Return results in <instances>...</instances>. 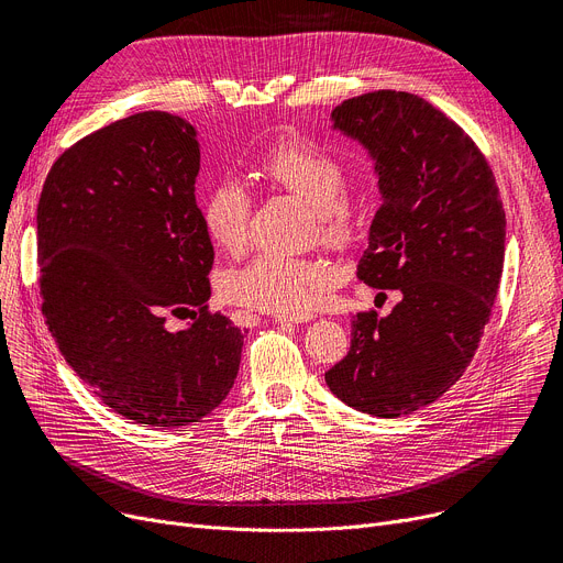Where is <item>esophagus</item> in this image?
<instances>
[{
    "mask_svg": "<svg viewBox=\"0 0 563 563\" xmlns=\"http://www.w3.org/2000/svg\"><path fill=\"white\" fill-rule=\"evenodd\" d=\"M276 323L280 327H294V323H306L312 319V314H276Z\"/></svg>",
    "mask_w": 563,
    "mask_h": 563,
    "instance_id": "1",
    "label": "esophagus"
}]
</instances>
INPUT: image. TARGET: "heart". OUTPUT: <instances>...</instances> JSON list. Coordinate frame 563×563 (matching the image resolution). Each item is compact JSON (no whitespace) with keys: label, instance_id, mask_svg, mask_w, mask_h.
<instances>
[{"label":"heart","instance_id":"obj_1","mask_svg":"<svg viewBox=\"0 0 563 563\" xmlns=\"http://www.w3.org/2000/svg\"><path fill=\"white\" fill-rule=\"evenodd\" d=\"M262 170L285 191L303 198L317 212L321 234L344 242L356 230V214L346 200L351 168L342 155L310 141H283L266 153ZM253 198L240 175L225 173L207 189L200 214L210 240L225 249H242L249 236ZM335 280L327 262L260 253L221 278V294L236 306L274 314L310 310Z\"/></svg>","mask_w":563,"mask_h":563}]
</instances>
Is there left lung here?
Segmentation results:
<instances>
[{
    "label": "left lung",
    "instance_id": "8db88e82",
    "mask_svg": "<svg viewBox=\"0 0 563 563\" xmlns=\"http://www.w3.org/2000/svg\"><path fill=\"white\" fill-rule=\"evenodd\" d=\"M376 162L380 207L356 276L399 289L388 317L361 310L331 393L376 418L410 416L467 369L499 289L507 219L493 168L424 98L374 91L333 109Z\"/></svg>",
    "mask_w": 563,
    "mask_h": 563
}]
</instances>
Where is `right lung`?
<instances>
[{
	"mask_svg": "<svg viewBox=\"0 0 563 563\" xmlns=\"http://www.w3.org/2000/svg\"><path fill=\"white\" fill-rule=\"evenodd\" d=\"M200 143L168 111L79 139L38 200L41 310L77 376L118 416L185 427L240 372L244 333L212 312L214 249L196 205ZM192 314L183 332L165 314Z\"/></svg>",
	"mask_w": 563,
	"mask_h": 563,
	"instance_id": "1",
	"label": "right lung"
}]
</instances>
